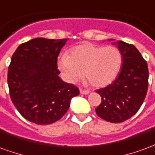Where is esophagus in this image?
<instances>
[{"mask_svg":"<svg viewBox=\"0 0 155 155\" xmlns=\"http://www.w3.org/2000/svg\"><path fill=\"white\" fill-rule=\"evenodd\" d=\"M80 92H81V94H87L90 93V91H87V90H83V89H80Z\"/></svg>","mask_w":155,"mask_h":155,"instance_id":"esophagus-1","label":"esophagus"}]
</instances>
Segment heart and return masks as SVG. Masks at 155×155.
<instances>
[{
  "label": "heart",
  "mask_w": 155,
  "mask_h": 155,
  "mask_svg": "<svg viewBox=\"0 0 155 155\" xmlns=\"http://www.w3.org/2000/svg\"><path fill=\"white\" fill-rule=\"evenodd\" d=\"M123 62V55L114 45L84 43L61 55L58 66L68 81L74 83L83 74L92 86L102 88L115 80Z\"/></svg>",
  "instance_id": "b5f03b06"
}]
</instances>
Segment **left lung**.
<instances>
[{
	"mask_svg": "<svg viewBox=\"0 0 155 155\" xmlns=\"http://www.w3.org/2000/svg\"><path fill=\"white\" fill-rule=\"evenodd\" d=\"M113 44L122 53V68L112 84L96 91L101 103L95 112L108 122L120 123L136 114L143 104L148 91L149 70L146 61L134 45L122 41Z\"/></svg>",
	"mask_w": 155,
	"mask_h": 155,
	"instance_id": "obj_1",
	"label": "left lung"
}]
</instances>
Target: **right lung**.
<instances>
[{"label":"right lung","instance_id":"1","mask_svg":"<svg viewBox=\"0 0 155 155\" xmlns=\"http://www.w3.org/2000/svg\"><path fill=\"white\" fill-rule=\"evenodd\" d=\"M67 39L35 38L20 45L8 68L10 96L19 113L36 124L54 123L80 91L59 77L57 57Z\"/></svg>","mask_w":155,"mask_h":155}]
</instances>
